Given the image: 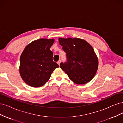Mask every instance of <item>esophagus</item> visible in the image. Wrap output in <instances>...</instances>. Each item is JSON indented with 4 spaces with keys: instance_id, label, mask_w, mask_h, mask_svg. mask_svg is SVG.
Instances as JSON below:
<instances>
[{
    "instance_id": "obj_1",
    "label": "esophagus",
    "mask_w": 123,
    "mask_h": 123,
    "mask_svg": "<svg viewBox=\"0 0 123 123\" xmlns=\"http://www.w3.org/2000/svg\"><path fill=\"white\" fill-rule=\"evenodd\" d=\"M61 60H59L57 62V64L59 66L60 65V64H61Z\"/></svg>"
}]
</instances>
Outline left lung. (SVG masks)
<instances>
[{
    "instance_id": "8db88e82",
    "label": "left lung",
    "mask_w": 123,
    "mask_h": 123,
    "mask_svg": "<svg viewBox=\"0 0 123 123\" xmlns=\"http://www.w3.org/2000/svg\"><path fill=\"white\" fill-rule=\"evenodd\" d=\"M58 41L67 58L66 63H61V68L74 83L82 85L89 82L98 67V58L93 48L80 38H59Z\"/></svg>"
}]
</instances>
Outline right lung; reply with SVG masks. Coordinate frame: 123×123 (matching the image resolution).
<instances>
[{
	"instance_id": "right-lung-1",
	"label": "right lung",
	"mask_w": 123,
	"mask_h": 123,
	"mask_svg": "<svg viewBox=\"0 0 123 123\" xmlns=\"http://www.w3.org/2000/svg\"><path fill=\"white\" fill-rule=\"evenodd\" d=\"M54 39L34 40L25 47L20 57L19 73L25 82L32 87H40L49 80L59 66L53 62L50 49Z\"/></svg>"
}]
</instances>
